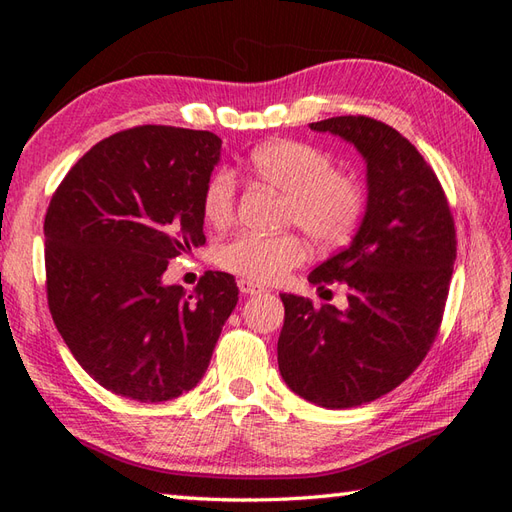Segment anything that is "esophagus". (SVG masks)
<instances>
[{
  "mask_svg": "<svg viewBox=\"0 0 512 512\" xmlns=\"http://www.w3.org/2000/svg\"><path fill=\"white\" fill-rule=\"evenodd\" d=\"M237 286H239V292H242V295H246V297L248 295L255 297V295H262V292H266L264 286H259V284H255V281H250V279H239Z\"/></svg>",
  "mask_w": 512,
  "mask_h": 512,
  "instance_id": "obj_1",
  "label": "esophagus"
}]
</instances>
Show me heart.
Listing matches in <instances>:
<instances>
[{
	"mask_svg": "<svg viewBox=\"0 0 512 512\" xmlns=\"http://www.w3.org/2000/svg\"><path fill=\"white\" fill-rule=\"evenodd\" d=\"M253 178L286 195L284 224L299 226L314 246L339 248L356 231L365 211V191L350 173L336 171L323 149L299 140H273L257 147L246 162ZM204 217L213 226L231 224L235 180L217 171L202 195ZM308 248L299 235L242 233L226 242L217 262L228 273L275 284L306 262Z\"/></svg>",
	"mask_w": 512,
	"mask_h": 512,
	"instance_id": "1",
	"label": "heart"
}]
</instances>
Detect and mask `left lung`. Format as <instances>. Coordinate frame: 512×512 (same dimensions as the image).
<instances>
[{
    "label": "left lung",
    "instance_id": "8db88e82",
    "mask_svg": "<svg viewBox=\"0 0 512 512\" xmlns=\"http://www.w3.org/2000/svg\"><path fill=\"white\" fill-rule=\"evenodd\" d=\"M310 129L356 147L367 202L350 246L308 275L319 288L343 284L347 308L279 295L286 317L277 363L303 400L350 409L385 396L427 356L449 295L455 226L436 173L394 127L334 116Z\"/></svg>",
    "mask_w": 512,
    "mask_h": 512
}]
</instances>
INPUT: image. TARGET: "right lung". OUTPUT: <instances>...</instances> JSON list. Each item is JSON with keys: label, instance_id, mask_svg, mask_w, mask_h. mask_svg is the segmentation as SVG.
<instances>
[{"label": "right lung", "instance_id": "right-lung-1", "mask_svg": "<svg viewBox=\"0 0 512 512\" xmlns=\"http://www.w3.org/2000/svg\"><path fill=\"white\" fill-rule=\"evenodd\" d=\"M220 154L211 132L143 125L94 145L52 195V319L79 365L118 396L165 402L193 389L237 306L228 273H206L193 295L162 281L169 259L204 244L202 195Z\"/></svg>", "mask_w": 512, "mask_h": 512}]
</instances>
